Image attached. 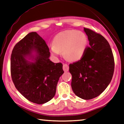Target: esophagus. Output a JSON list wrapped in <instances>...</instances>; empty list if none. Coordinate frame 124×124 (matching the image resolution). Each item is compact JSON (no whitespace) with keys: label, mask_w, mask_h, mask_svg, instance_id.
Instances as JSON below:
<instances>
[{"label":"esophagus","mask_w":124,"mask_h":124,"mask_svg":"<svg viewBox=\"0 0 124 124\" xmlns=\"http://www.w3.org/2000/svg\"><path fill=\"white\" fill-rule=\"evenodd\" d=\"M63 69L65 72H67L69 70V66L68 64H64L63 65Z\"/></svg>","instance_id":"1"}]
</instances>
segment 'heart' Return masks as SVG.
Instances as JSON below:
<instances>
[{"label": "heart", "instance_id": "b5f03b06", "mask_svg": "<svg viewBox=\"0 0 124 124\" xmlns=\"http://www.w3.org/2000/svg\"><path fill=\"white\" fill-rule=\"evenodd\" d=\"M88 43L84 32L75 30L62 31L57 33L53 40L51 54L55 56L62 52L63 57L70 61H76L84 56Z\"/></svg>", "mask_w": 124, "mask_h": 124}]
</instances>
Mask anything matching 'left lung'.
Returning a JSON list of instances; mask_svg holds the SVG:
<instances>
[{"label":"left lung","mask_w":124,"mask_h":124,"mask_svg":"<svg viewBox=\"0 0 124 124\" xmlns=\"http://www.w3.org/2000/svg\"><path fill=\"white\" fill-rule=\"evenodd\" d=\"M89 46L80 60L69 64L71 85L76 96L85 100L97 97L111 82L114 60L109 43L100 33L84 28Z\"/></svg>","instance_id":"8db88e82"}]
</instances>
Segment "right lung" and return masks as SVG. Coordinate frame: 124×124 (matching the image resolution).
I'll return each mask as SVG.
<instances>
[{"label":"right lung","mask_w":124,"mask_h":124,"mask_svg":"<svg viewBox=\"0 0 124 124\" xmlns=\"http://www.w3.org/2000/svg\"><path fill=\"white\" fill-rule=\"evenodd\" d=\"M35 50L34 58L31 53ZM45 40L36 32L28 33L15 45L11 56V75L16 89L27 100L43 104L55 96L59 78L64 73L61 63L50 61ZM29 55L33 62L26 60Z\"/></svg>","instance_id":"add662e5"}]
</instances>
